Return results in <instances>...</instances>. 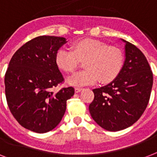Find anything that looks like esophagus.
Returning a JSON list of instances; mask_svg holds the SVG:
<instances>
[{"instance_id": "1", "label": "esophagus", "mask_w": 157, "mask_h": 157, "mask_svg": "<svg viewBox=\"0 0 157 157\" xmlns=\"http://www.w3.org/2000/svg\"><path fill=\"white\" fill-rule=\"evenodd\" d=\"M81 90H82V88H79V87L75 88V92H76V93H79V92H81Z\"/></svg>"}]
</instances>
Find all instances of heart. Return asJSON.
<instances>
[{"label": "heart", "instance_id": "b5f03b06", "mask_svg": "<svg viewBox=\"0 0 157 157\" xmlns=\"http://www.w3.org/2000/svg\"><path fill=\"white\" fill-rule=\"evenodd\" d=\"M71 50L60 49L55 56L59 68L66 73H73L80 62L83 61V71L68 79L73 86H86L100 81L108 84L118 77L124 67L125 57L117 46L95 39H83L71 45Z\"/></svg>", "mask_w": 157, "mask_h": 157}]
</instances>
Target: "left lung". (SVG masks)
<instances>
[{"instance_id": "left-lung-1", "label": "left lung", "mask_w": 157, "mask_h": 157, "mask_svg": "<svg viewBox=\"0 0 157 157\" xmlns=\"http://www.w3.org/2000/svg\"><path fill=\"white\" fill-rule=\"evenodd\" d=\"M125 43L121 72L107 86L94 90V98L89 106L94 121L108 131L126 129L141 117L148 104L153 84L146 57L135 45Z\"/></svg>"}]
</instances>
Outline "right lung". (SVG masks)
<instances>
[{
	"label": "right lung",
	"mask_w": 157,
	"mask_h": 157,
	"mask_svg": "<svg viewBox=\"0 0 157 157\" xmlns=\"http://www.w3.org/2000/svg\"><path fill=\"white\" fill-rule=\"evenodd\" d=\"M66 39L40 36L18 49L11 58L5 75L7 104L15 120L25 129L43 134L59 124L66 111L67 100L74 94L73 87L51 89L64 78L55 56Z\"/></svg>",
	"instance_id": "add662e5"
}]
</instances>
